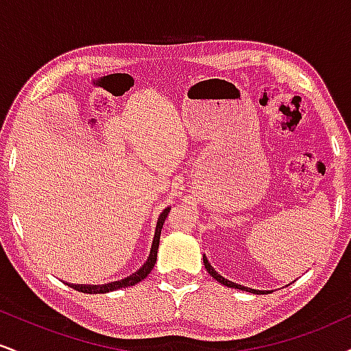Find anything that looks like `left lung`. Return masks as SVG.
<instances>
[{"label":"left lung","mask_w":351,"mask_h":351,"mask_svg":"<svg viewBox=\"0 0 351 351\" xmlns=\"http://www.w3.org/2000/svg\"><path fill=\"white\" fill-rule=\"evenodd\" d=\"M203 263H204V267H206V271L209 272V276H211L213 279H216L217 282H219V284H223V285H228V287H232V289H239V291H245V292H251V293H257V295H259V293H269L267 291H256V289H249V287H244V285L234 284V282H231V280L224 279V277L221 276V274H217V272L215 271V269L211 267V264L208 263L206 256H203Z\"/></svg>","instance_id":"1"}]
</instances>
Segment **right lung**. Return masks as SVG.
<instances>
[{
    "label": "right lung",
    "instance_id": "obj_1",
    "mask_svg": "<svg viewBox=\"0 0 351 351\" xmlns=\"http://www.w3.org/2000/svg\"><path fill=\"white\" fill-rule=\"evenodd\" d=\"M170 209L171 208H165L162 215H160L158 223H156L155 236H153L150 256H148L147 263H145L135 274L125 277V279H122V280H115V282H110V284H102V285L69 284V282H66V284L69 285V287L74 289V291H79V292H84V293H107V292H112V291H119V289H123V287H130V285H135V284H138V282H142L145 277H147L148 274L152 272L153 265H155V263H156V252H158V245H160V234H162L163 223H165V219H167Z\"/></svg>",
    "mask_w": 351,
    "mask_h": 351
}]
</instances>
